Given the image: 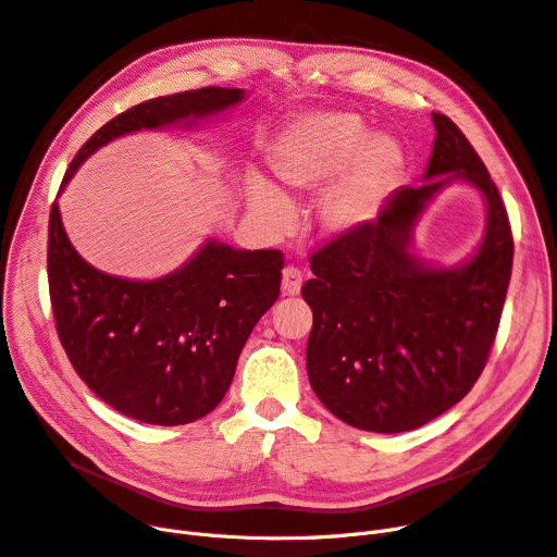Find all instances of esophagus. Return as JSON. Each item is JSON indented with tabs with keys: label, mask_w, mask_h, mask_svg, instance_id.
<instances>
[{
	"label": "esophagus",
	"mask_w": 557,
	"mask_h": 557,
	"mask_svg": "<svg viewBox=\"0 0 557 557\" xmlns=\"http://www.w3.org/2000/svg\"><path fill=\"white\" fill-rule=\"evenodd\" d=\"M300 288H302V273L298 269L286 267L282 271V295L293 298V295L300 293Z\"/></svg>",
	"instance_id": "esophagus-1"
}]
</instances>
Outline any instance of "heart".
Instances as JSON below:
<instances>
[{
  "label": "heart",
  "instance_id": "heart-1",
  "mask_svg": "<svg viewBox=\"0 0 557 557\" xmlns=\"http://www.w3.org/2000/svg\"><path fill=\"white\" fill-rule=\"evenodd\" d=\"M269 168L285 193L327 188L318 224L329 237L367 228L383 210L405 172V152L392 136L372 134L356 114L324 111L295 119L269 147ZM250 216L282 235L293 221V203L271 181L250 174L244 183Z\"/></svg>",
  "mask_w": 557,
  "mask_h": 557
}]
</instances>
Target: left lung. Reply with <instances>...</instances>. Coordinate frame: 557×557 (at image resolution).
I'll return each instance as SVG.
<instances>
[{
  "mask_svg": "<svg viewBox=\"0 0 557 557\" xmlns=\"http://www.w3.org/2000/svg\"><path fill=\"white\" fill-rule=\"evenodd\" d=\"M432 121L423 183L394 190L367 228L318 250L302 286L311 387L358 430H417L457 405L486 364L506 300L512 235L497 185L448 116ZM455 182L482 195L487 224L472 256L441 268L413 252V231Z\"/></svg>",
  "mask_w": 557,
  "mask_h": 557,
  "instance_id": "left-lung-1",
  "label": "left lung"
}]
</instances>
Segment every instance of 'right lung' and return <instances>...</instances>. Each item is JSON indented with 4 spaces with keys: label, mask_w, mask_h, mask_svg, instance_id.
<instances>
[{
    "label": "right lung",
    "mask_w": 557,
    "mask_h": 557,
    "mask_svg": "<svg viewBox=\"0 0 557 557\" xmlns=\"http://www.w3.org/2000/svg\"><path fill=\"white\" fill-rule=\"evenodd\" d=\"M244 100V89L203 87L123 111L81 147L58 197L107 143L140 129L197 127ZM47 259L58 336L73 369L116 412L150 425L193 423L221 403L252 326L277 300L284 267L280 250L208 237L157 280L109 275L73 248L58 201Z\"/></svg>",
    "instance_id": "obj_1"
}]
</instances>
